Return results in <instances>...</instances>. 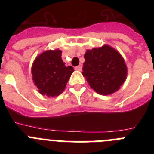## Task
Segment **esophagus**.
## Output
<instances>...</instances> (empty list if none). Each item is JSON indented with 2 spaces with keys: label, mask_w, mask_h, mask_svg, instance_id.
<instances>
[{
  "label": "esophagus",
  "mask_w": 154,
  "mask_h": 154,
  "mask_svg": "<svg viewBox=\"0 0 154 154\" xmlns=\"http://www.w3.org/2000/svg\"><path fill=\"white\" fill-rule=\"evenodd\" d=\"M82 69V65H78V66L75 67V69L77 71H81Z\"/></svg>",
  "instance_id": "34e87169"
}]
</instances>
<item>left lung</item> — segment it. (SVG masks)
<instances>
[{
  "label": "left lung",
  "instance_id": "obj_1",
  "mask_svg": "<svg viewBox=\"0 0 154 154\" xmlns=\"http://www.w3.org/2000/svg\"><path fill=\"white\" fill-rule=\"evenodd\" d=\"M84 58L82 74L99 94L116 92L126 80L127 69L123 57L110 46L88 50Z\"/></svg>",
  "mask_w": 154,
  "mask_h": 154
}]
</instances>
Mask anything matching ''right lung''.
I'll list each match as a JSON object with an SVG mask.
<instances>
[{"label": "right lung", "mask_w": 154, "mask_h": 154, "mask_svg": "<svg viewBox=\"0 0 154 154\" xmlns=\"http://www.w3.org/2000/svg\"><path fill=\"white\" fill-rule=\"evenodd\" d=\"M62 51H46L34 62L31 73L35 84L42 95L55 97L60 95L74 69L62 61Z\"/></svg>", "instance_id": "add662e5"}]
</instances>
